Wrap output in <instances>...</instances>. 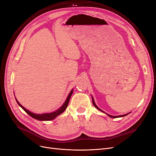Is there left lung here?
<instances>
[{
  "label": "left lung",
  "instance_id": "left-lung-1",
  "mask_svg": "<svg viewBox=\"0 0 156 156\" xmlns=\"http://www.w3.org/2000/svg\"><path fill=\"white\" fill-rule=\"evenodd\" d=\"M92 103H93V105H94V107H95L96 108H98V109L99 110V111H101V112H104V113H105V114H107L106 112H105L104 111H102L101 109H100V108H99L96 105V103H95V102H94V98L93 97H92ZM130 112H129V113H127V114H126V115H119V116H112V115H108V114H107L108 116L109 117H111V118H113V119H116V118H120V117H124V116H126V115H129Z\"/></svg>",
  "mask_w": 156,
  "mask_h": 156
}]
</instances>
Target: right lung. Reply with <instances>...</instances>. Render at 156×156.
Segmentation results:
<instances>
[{"instance_id":"obj_1","label":"right lung","mask_w":156,"mask_h":156,"mask_svg":"<svg viewBox=\"0 0 156 156\" xmlns=\"http://www.w3.org/2000/svg\"><path fill=\"white\" fill-rule=\"evenodd\" d=\"M73 92V89H72V90L70 91L69 94H68V96L66 98V101L63 103V105L61 106L58 108V109H57L54 112H49V113H43V114H36V113H34V112H32L29 111V110H27V108H25L24 107L22 106L20 103V102H19L17 100L16 98V100L17 104L20 105L23 108V109L27 113L28 115H30L31 117H32L33 119H36L37 120H40V121H49V120H52L55 119L56 116H58L60 114H62L63 112H64V111L66 110V108H67V107L68 105L69 99L72 95Z\"/></svg>"}]
</instances>
